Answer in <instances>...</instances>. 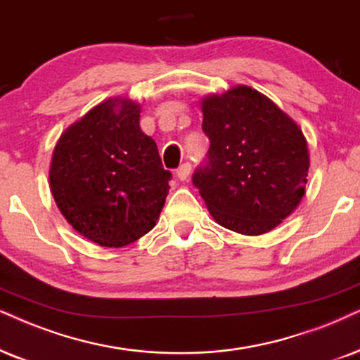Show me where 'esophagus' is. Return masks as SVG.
Listing matches in <instances>:
<instances>
[{
    "label": "esophagus",
    "mask_w": 360,
    "mask_h": 360,
    "mask_svg": "<svg viewBox=\"0 0 360 360\" xmlns=\"http://www.w3.org/2000/svg\"><path fill=\"white\" fill-rule=\"evenodd\" d=\"M189 172H191V165L189 162H184V165H181L179 167H177V171H176L177 179L186 181L189 177Z\"/></svg>",
    "instance_id": "obj_1"
}]
</instances>
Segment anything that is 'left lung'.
I'll use <instances>...</instances> for the list:
<instances>
[{
    "mask_svg": "<svg viewBox=\"0 0 360 360\" xmlns=\"http://www.w3.org/2000/svg\"><path fill=\"white\" fill-rule=\"evenodd\" d=\"M209 162L193 177L217 224L244 236L269 233L306 194L307 139L266 94L239 84L201 101Z\"/></svg>",
    "mask_w": 360,
    "mask_h": 360,
    "instance_id": "1",
    "label": "left lung"
}]
</instances>
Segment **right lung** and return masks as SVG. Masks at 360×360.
Returning <instances> with one entry per match:
<instances>
[{"mask_svg":"<svg viewBox=\"0 0 360 360\" xmlns=\"http://www.w3.org/2000/svg\"><path fill=\"white\" fill-rule=\"evenodd\" d=\"M141 104L109 98L68 126L49 165V189L72 229L103 248H122L156 226L171 172L139 127Z\"/></svg>","mask_w":360,"mask_h":360,"instance_id":"obj_1","label":"right lung"}]
</instances>
